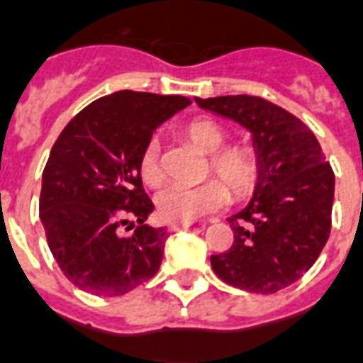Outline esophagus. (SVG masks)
<instances>
[{"instance_id": "34e87169", "label": "esophagus", "mask_w": 363, "mask_h": 363, "mask_svg": "<svg viewBox=\"0 0 363 363\" xmlns=\"http://www.w3.org/2000/svg\"><path fill=\"white\" fill-rule=\"evenodd\" d=\"M189 228H191V223H176V222L168 223V231H182V230H189Z\"/></svg>"}]
</instances>
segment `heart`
Instances as JSON below:
<instances>
[{
  "label": "heart",
  "mask_w": 363,
  "mask_h": 363,
  "mask_svg": "<svg viewBox=\"0 0 363 363\" xmlns=\"http://www.w3.org/2000/svg\"><path fill=\"white\" fill-rule=\"evenodd\" d=\"M182 135L199 151L208 155L204 174H216L230 187L237 199L255 191L260 178V160L252 147L225 145L228 132L214 120H191L182 128ZM141 182L149 187H159L164 182L160 160V145L157 140H147L138 159ZM222 181V182H223ZM219 179H206L195 187L170 185L159 193L157 211L160 218L176 223H191L206 214L222 211L230 201L228 188Z\"/></svg>",
  "instance_id": "b5f03b06"
}]
</instances>
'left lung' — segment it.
<instances>
[{
  "label": "left lung",
  "mask_w": 363,
  "mask_h": 363,
  "mask_svg": "<svg viewBox=\"0 0 363 363\" xmlns=\"http://www.w3.org/2000/svg\"><path fill=\"white\" fill-rule=\"evenodd\" d=\"M197 105L252 133L260 178L249 206L230 222L233 245L212 255L214 274L237 289L272 295L314 266L331 233L335 174L314 132L285 108L255 95Z\"/></svg>",
  "instance_id": "left-lung-1"
}]
</instances>
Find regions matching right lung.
I'll use <instances>...</instances> for the list:
<instances>
[{"mask_svg": "<svg viewBox=\"0 0 363 363\" xmlns=\"http://www.w3.org/2000/svg\"><path fill=\"white\" fill-rule=\"evenodd\" d=\"M191 99L122 89L70 120L43 168L40 218L68 281L97 296H120L157 275L166 228L145 220L155 204L138 170L152 130ZM140 225L130 238L124 225Z\"/></svg>", "mask_w": 363, "mask_h": 363, "instance_id": "obj_1", "label": "right lung"}]
</instances>
